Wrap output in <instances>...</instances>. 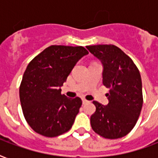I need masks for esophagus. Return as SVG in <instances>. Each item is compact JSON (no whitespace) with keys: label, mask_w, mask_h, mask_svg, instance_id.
Returning a JSON list of instances; mask_svg holds the SVG:
<instances>
[{"label":"esophagus","mask_w":158,"mask_h":158,"mask_svg":"<svg viewBox=\"0 0 158 158\" xmlns=\"http://www.w3.org/2000/svg\"><path fill=\"white\" fill-rule=\"evenodd\" d=\"M82 101H83V103H87V102H89V101H88V100H86V99H85V98H83V99H82Z\"/></svg>","instance_id":"obj_1"}]
</instances>
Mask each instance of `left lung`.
<instances>
[{"label": "left lung", "instance_id": "obj_1", "mask_svg": "<svg viewBox=\"0 0 158 158\" xmlns=\"http://www.w3.org/2000/svg\"><path fill=\"white\" fill-rule=\"evenodd\" d=\"M103 65L102 83L110 89L108 104L94 101L96 111L91 115L92 129L110 139L122 138L135 127L143 106L142 80L134 61L115 45L87 46Z\"/></svg>", "mask_w": 158, "mask_h": 158}]
</instances>
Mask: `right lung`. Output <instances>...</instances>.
Returning <instances> with one entry per match:
<instances>
[{
    "mask_svg": "<svg viewBox=\"0 0 158 158\" xmlns=\"http://www.w3.org/2000/svg\"><path fill=\"white\" fill-rule=\"evenodd\" d=\"M88 54L83 47L52 45L29 62L19 98L26 121L36 133L52 138L71 129L82 100L61 94L60 87L79 60Z\"/></svg>",
    "mask_w": 158,
    "mask_h": 158,
    "instance_id": "right-lung-1",
    "label": "right lung"
}]
</instances>
